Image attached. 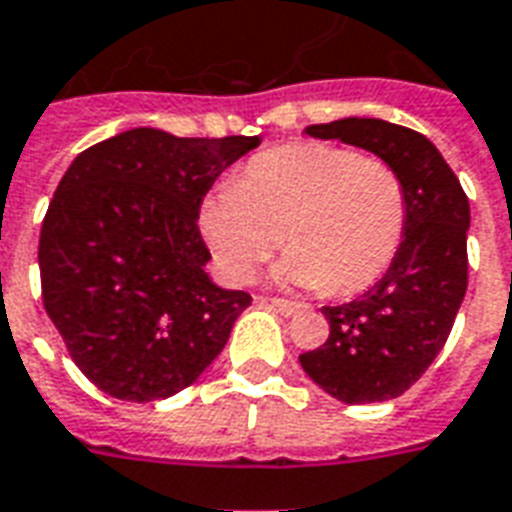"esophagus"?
Returning <instances> with one entry per match:
<instances>
[{
    "label": "esophagus",
    "mask_w": 512,
    "mask_h": 512,
    "mask_svg": "<svg viewBox=\"0 0 512 512\" xmlns=\"http://www.w3.org/2000/svg\"><path fill=\"white\" fill-rule=\"evenodd\" d=\"M263 303H268L271 308H276L282 317H295V314H300V303H292V300H282V298H268L263 300Z\"/></svg>",
    "instance_id": "esophagus-1"
}]
</instances>
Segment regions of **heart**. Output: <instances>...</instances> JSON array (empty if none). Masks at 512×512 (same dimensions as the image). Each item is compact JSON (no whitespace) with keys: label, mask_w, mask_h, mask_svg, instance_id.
<instances>
[{"label":"heart","mask_w":512,"mask_h":512,"mask_svg":"<svg viewBox=\"0 0 512 512\" xmlns=\"http://www.w3.org/2000/svg\"><path fill=\"white\" fill-rule=\"evenodd\" d=\"M201 222L228 282H249L284 233L290 252L276 268L279 282L354 295L395 263L408 195L389 163L338 144L295 142L260 152L233 185L214 190Z\"/></svg>","instance_id":"obj_1"}]
</instances>
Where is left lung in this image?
Returning <instances> with one entry per match:
<instances>
[{
    "label": "left lung",
    "mask_w": 512,
    "mask_h": 512,
    "mask_svg": "<svg viewBox=\"0 0 512 512\" xmlns=\"http://www.w3.org/2000/svg\"><path fill=\"white\" fill-rule=\"evenodd\" d=\"M314 139H338L373 152L400 174L408 225L395 263L365 295L322 306L327 341L300 354L306 376L346 405L400 397L438 357L467 292L470 201L427 136L378 117H343L308 126Z\"/></svg>",
    "instance_id": "1"
}]
</instances>
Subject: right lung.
<instances>
[{"instance_id": "right-lung-1", "label": "right lung", "mask_w": 512, "mask_h": 512, "mask_svg": "<svg viewBox=\"0 0 512 512\" xmlns=\"http://www.w3.org/2000/svg\"><path fill=\"white\" fill-rule=\"evenodd\" d=\"M257 144L131 128L80 152L58 182L39 233L42 303L109 397L152 403L187 389L252 303L212 282L198 212Z\"/></svg>"}]
</instances>
